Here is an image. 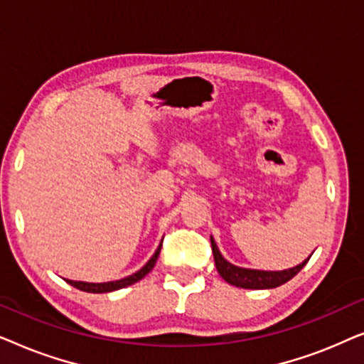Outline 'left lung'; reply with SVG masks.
Here are the masks:
<instances>
[{
  "label": "left lung",
  "instance_id": "8db88e82",
  "mask_svg": "<svg viewBox=\"0 0 364 364\" xmlns=\"http://www.w3.org/2000/svg\"><path fill=\"white\" fill-rule=\"evenodd\" d=\"M212 243V252H213V260H215L217 272L220 273V277L227 283H230L233 287L238 288H248V290H267V288H277L291 280L293 277L296 275L298 272L301 270L303 267L306 265V262L310 260V257L306 260H303L300 265L288 268V270H280V272H265V270H252V268H242L233 265V263L227 262L225 258L222 257L220 250H218L215 240L210 237Z\"/></svg>",
  "mask_w": 364,
  "mask_h": 364
}]
</instances>
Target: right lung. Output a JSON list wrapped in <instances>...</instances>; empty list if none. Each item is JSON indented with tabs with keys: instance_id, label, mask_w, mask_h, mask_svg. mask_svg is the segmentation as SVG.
I'll use <instances>...</instances> for the list:
<instances>
[{
	"instance_id": "1",
	"label": "right lung",
	"mask_w": 364,
	"mask_h": 364,
	"mask_svg": "<svg viewBox=\"0 0 364 364\" xmlns=\"http://www.w3.org/2000/svg\"><path fill=\"white\" fill-rule=\"evenodd\" d=\"M161 247H162V243L159 245L156 253H154V255L151 257V260H149L146 265L141 268V270L132 273V275H129L126 278H121V280L104 282V283H89V282H74V280H66V282L69 283V285H73L74 288H77V290L87 291V293H109V291L121 290V288H126L129 285H132V283L142 280V278L152 270L154 265H156L157 258H159V253H161Z\"/></svg>"
}]
</instances>
